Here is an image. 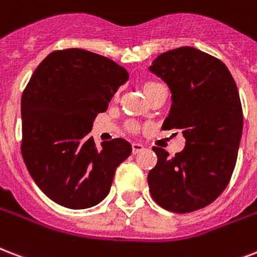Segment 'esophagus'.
I'll use <instances>...</instances> for the list:
<instances>
[{
    "label": "esophagus",
    "instance_id": "1",
    "mask_svg": "<svg viewBox=\"0 0 257 257\" xmlns=\"http://www.w3.org/2000/svg\"><path fill=\"white\" fill-rule=\"evenodd\" d=\"M144 150V146L143 144H139V143H133L132 144V152L135 155L139 154V152H142Z\"/></svg>",
    "mask_w": 257,
    "mask_h": 257
}]
</instances>
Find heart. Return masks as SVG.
<instances>
[{"instance_id": "1", "label": "heart", "mask_w": 257, "mask_h": 257, "mask_svg": "<svg viewBox=\"0 0 257 257\" xmlns=\"http://www.w3.org/2000/svg\"><path fill=\"white\" fill-rule=\"evenodd\" d=\"M154 85H156V82H147L146 85H144V89H148V87H151V86H154ZM128 129L131 131V132H136L137 124H135V122H129Z\"/></svg>"}]
</instances>
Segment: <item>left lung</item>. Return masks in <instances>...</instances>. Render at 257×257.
<instances>
[{
    "label": "left lung",
    "instance_id": "left-lung-1",
    "mask_svg": "<svg viewBox=\"0 0 257 257\" xmlns=\"http://www.w3.org/2000/svg\"><path fill=\"white\" fill-rule=\"evenodd\" d=\"M150 71L172 94L162 128L176 129L186 139L174 158L163 148H152L158 163L148 174L150 193L168 211L198 210L220 197L236 166L242 133L237 86L220 59L194 47L163 52Z\"/></svg>",
    "mask_w": 257,
    "mask_h": 257
}]
</instances>
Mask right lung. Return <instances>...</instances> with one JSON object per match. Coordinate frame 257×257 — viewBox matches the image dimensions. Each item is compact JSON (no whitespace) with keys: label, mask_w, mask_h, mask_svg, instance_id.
Here are the masks:
<instances>
[{"label":"right lung","mask_w":257,"mask_h":257,"mask_svg":"<svg viewBox=\"0 0 257 257\" xmlns=\"http://www.w3.org/2000/svg\"><path fill=\"white\" fill-rule=\"evenodd\" d=\"M128 78L109 58L79 48L51 52L31 76L21 97V154L35 183L58 205L87 209L110 191L132 146L113 139L97 147L90 131Z\"/></svg>","instance_id":"right-lung-1"}]
</instances>
